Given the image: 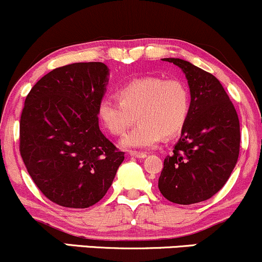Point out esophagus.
I'll list each match as a JSON object with an SVG mask.
<instances>
[{
    "mask_svg": "<svg viewBox=\"0 0 262 262\" xmlns=\"http://www.w3.org/2000/svg\"><path fill=\"white\" fill-rule=\"evenodd\" d=\"M131 156L136 157V159H145L147 156L146 152H140V151H131Z\"/></svg>",
    "mask_w": 262,
    "mask_h": 262,
    "instance_id": "obj_1",
    "label": "esophagus"
}]
</instances>
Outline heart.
<instances>
[{
    "label": "heart",
    "mask_w": 262,
    "mask_h": 262,
    "mask_svg": "<svg viewBox=\"0 0 262 262\" xmlns=\"http://www.w3.org/2000/svg\"><path fill=\"white\" fill-rule=\"evenodd\" d=\"M117 100L103 98L97 115L111 135L120 136L135 122L139 125L123 136L125 148H148L162 137H173L186 126L191 111V92L180 78L159 76L134 78L121 86Z\"/></svg>",
    "instance_id": "1"
}]
</instances>
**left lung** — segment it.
Returning a JSON list of instances; mask_svg holds the SVG:
<instances>
[{
    "instance_id": "left-lung-1",
    "label": "left lung",
    "mask_w": 262,
    "mask_h": 262,
    "mask_svg": "<svg viewBox=\"0 0 262 262\" xmlns=\"http://www.w3.org/2000/svg\"><path fill=\"white\" fill-rule=\"evenodd\" d=\"M184 71L191 111L172 155L165 157L159 188L165 199L191 205L224 187L240 152L237 112L220 81L181 58H164Z\"/></svg>"
}]
</instances>
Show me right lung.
Masks as SVG:
<instances>
[{
  "label": "right lung",
  "instance_id": "obj_1",
  "mask_svg": "<svg viewBox=\"0 0 262 262\" xmlns=\"http://www.w3.org/2000/svg\"><path fill=\"white\" fill-rule=\"evenodd\" d=\"M102 62L57 67L35 83L19 120V154L50 201L70 209L97 204L125 152L98 127L97 107L107 83Z\"/></svg>",
  "mask_w": 262,
  "mask_h": 262
}]
</instances>
